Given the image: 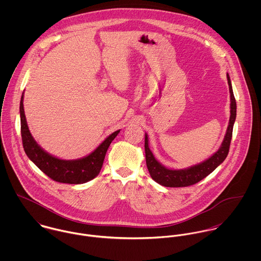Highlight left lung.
<instances>
[{
    "mask_svg": "<svg viewBox=\"0 0 261 261\" xmlns=\"http://www.w3.org/2000/svg\"><path fill=\"white\" fill-rule=\"evenodd\" d=\"M227 80L230 91V119L228 123V127L226 130V135L224 137L223 142L219 149L211 155L206 161L192 166L187 169L181 170H172L164 167L161 163H159L153 156L151 150L149 148V140L148 135L145 137V150H146V162L149 170V175L153 181L159 183L160 185L171 188L177 187H188L194 185L204 178H206L209 174H211L220 164H222L226 159L230 143L232 139L233 125L236 118V100L233 94L232 85L230 77L227 73Z\"/></svg>",
    "mask_w": 261,
    "mask_h": 261,
    "instance_id": "obj_1",
    "label": "left lung"
}]
</instances>
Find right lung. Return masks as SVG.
<instances>
[{"mask_svg":"<svg viewBox=\"0 0 261 261\" xmlns=\"http://www.w3.org/2000/svg\"><path fill=\"white\" fill-rule=\"evenodd\" d=\"M24 95L20 101L21 135L23 148L28 158L52 180L65 184H83L94 179L100 172L106 153L120 129L112 133L88 155L77 160H61L42 149L32 137L23 106Z\"/></svg>","mask_w":261,"mask_h":261,"instance_id":"obj_1","label":"right lung"}]
</instances>
